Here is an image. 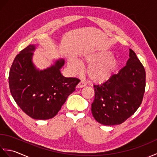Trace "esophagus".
Returning a JSON list of instances; mask_svg holds the SVG:
<instances>
[{
  "instance_id": "esophagus-1",
  "label": "esophagus",
  "mask_w": 157,
  "mask_h": 157,
  "mask_svg": "<svg viewBox=\"0 0 157 157\" xmlns=\"http://www.w3.org/2000/svg\"><path fill=\"white\" fill-rule=\"evenodd\" d=\"M86 86V83L84 81H81L78 85H77V88H83V87H85Z\"/></svg>"
}]
</instances>
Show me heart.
Segmentation results:
<instances>
[{
    "mask_svg": "<svg viewBox=\"0 0 157 157\" xmlns=\"http://www.w3.org/2000/svg\"><path fill=\"white\" fill-rule=\"evenodd\" d=\"M81 63H88L86 73L90 80L102 83L111 78L118 68L119 61L109 51H90L84 52L79 59ZM67 64L73 71L78 72L79 65L75 59L69 58Z\"/></svg>",
    "mask_w": 157,
    "mask_h": 157,
    "instance_id": "heart-1",
    "label": "heart"
}]
</instances>
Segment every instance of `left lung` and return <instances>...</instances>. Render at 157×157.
Wrapping results in <instances>:
<instances>
[{
    "instance_id": "obj_1",
    "label": "left lung",
    "mask_w": 157,
    "mask_h": 157,
    "mask_svg": "<svg viewBox=\"0 0 157 157\" xmlns=\"http://www.w3.org/2000/svg\"><path fill=\"white\" fill-rule=\"evenodd\" d=\"M146 72L136 53L129 49L126 65L101 85L94 86L91 111L105 125L121 124L137 111L145 91Z\"/></svg>"
}]
</instances>
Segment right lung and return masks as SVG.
<instances>
[{
    "label": "right lung",
    "instance_id": "add662e5",
    "mask_svg": "<svg viewBox=\"0 0 157 157\" xmlns=\"http://www.w3.org/2000/svg\"><path fill=\"white\" fill-rule=\"evenodd\" d=\"M38 46L29 44L15 56L9 84L13 98L23 112L34 119L46 120L57 114L79 80L61 74L65 65L62 58L46 69L36 67L33 56Z\"/></svg>",
    "mask_w": 157,
    "mask_h": 157
}]
</instances>
